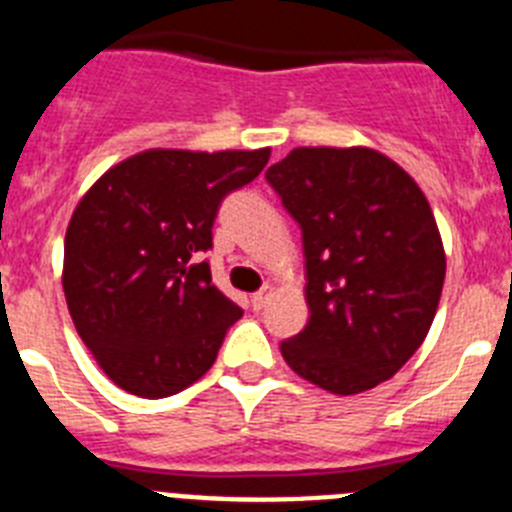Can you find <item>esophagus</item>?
I'll list each match as a JSON object with an SVG mask.
<instances>
[{"mask_svg": "<svg viewBox=\"0 0 512 512\" xmlns=\"http://www.w3.org/2000/svg\"><path fill=\"white\" fill-rule=\"evenodd\" d=\"M270 296H273V288H270V286H265V288H260L257 293H252V309H255V311L265 309V306H268V301H270Z\"/></svg>", "mask_w": 512, "mask_h": 512, "instance_id": "1", "label": "esophagus"}]
</instances>
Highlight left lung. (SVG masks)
Listing matches in <instances>:
<instances>
[{"instance_id":"obj_1","label":"left lung","mask_w":512,"mask_h":512,"mask_svg":"<svg viewBox=\"0 0 512 512\" xmlns=\"http://www.w3.org/2000/svg\"><path fill=\"white\" fill-rule=\"evenodd\" d=\"M301 229L309 322L281 342L288 366L332 394L391 379L420 348L446 278L417 182L373 149L301 146L265 172Z\"/></svg>"}]
</instances>
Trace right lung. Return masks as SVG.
I'll return each mask as SVG.
<instances>
[{
    "instance_id": "1",
    "label": "right lung",
    "mask_w": 512,
    "mask_h": 512,
    "mask_svg": "<svg viewBox=\"0 0 512 512\" xmlns=\"http://www.w3.org/2000/svg\"><path fill=\"white\" fill-rule=\"evenodd\" d=\"M270 149H151L115 164L79 201L64 242V293L79 337L110 381L162 399L198 381L242 309L201 260L229 193Z\"/></svg>"
}]
</instances>
